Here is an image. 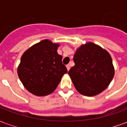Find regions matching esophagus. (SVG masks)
<instances>
[{"instance_id": "esophagus-1", "label": "esophagus", "mask_w": 127, "mask_h": 127, "mask_svg": "<svg viewBox=\"0 0 127 127\" xmlns=\"http://www.w3.org/2000/svg\"><path fill=\"white\" fill-rule=\"evenodd\" d=\"M70 68H71V65H70V64H67V65H66V69H67V71H69Z\"/></svg>"}]
</instances>
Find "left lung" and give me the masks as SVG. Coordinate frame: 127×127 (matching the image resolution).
I'll list each match as a JSON object with an SVG mask.
<instances>
[{"label": "left lung", "instance_id": "8db88e82", "mask_svg": "<svg viewBox=\"0 0 127 127\" xmlns=\"http://www.w3.org/2000/svg\"><path fill=\"white\" fill-rule=\"evenodd\" d=\"M75 66L68 72L75 88L83 95L93 96L105 90L114 76L109 52L88 42L78 47L73 56Z\"/></svg>", "mask_w": 127, "mask_h": 127}]
</instances>
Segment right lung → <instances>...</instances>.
Listing matches in <instances>:
<instances>
[{"mask_svg":"<svg viewBox=\"0 0 127 127\" xmlns=\"http://www.w3.org/2000/svg\"><path fill=\"white\" fill-rule=\"evenodd\" d=\"M60 44L44 39L29 48L21 58L18 75L24 86L36 96H46L55 90L67 72L57 52Z\"/></svg>","mask_w":127,"mask_h":127,"instance_id":"obj_1","label":"right lung"}]
</instances>
